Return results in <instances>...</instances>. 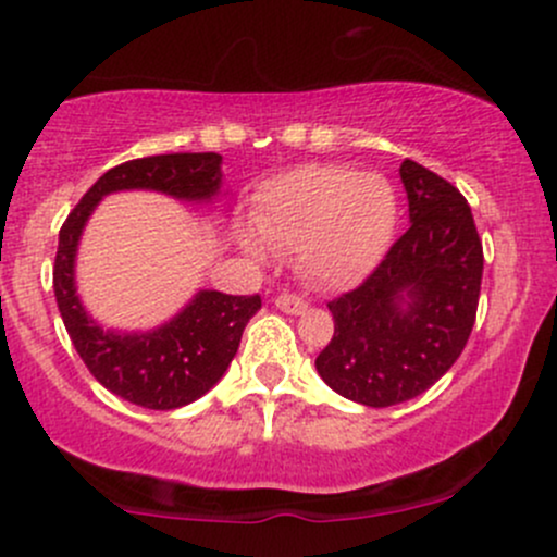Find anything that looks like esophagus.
Here are the masks:
<instances>
[{"label": "esophagus", "mask_w": 557, "mask_h": 557, "mask_svg": "<svg viewBox=\"0 0 557 557\" xmlns=\"http://www.w3.org/2000/svg\"><path fill=\"white\" fill-rule=\"evenodd\" d=\"M274 307L283 309V312H288V314H301L304 309H307V301L294 294H280V296H274Z\"/></svg>", "instance_id": "34e87169"}]
</instances>
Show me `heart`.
<instances>
[{
    "instance_id": "obj_1",
    "label": "heart",
    "mask_w": 557,
    "mask_h": 557,
    "mask_svg": "<svg viewBox=\"0 0 557 557\" xmlns=\"http://www.w3.org/2000/svg\"><path fill=\"white\" fill-rule=\"evenodd\" d=\"M397 202L389 181L344 165H304L263 186L256 232L277 253H296L304 277L320 288H347L366 277L389 245ZM245 250L267 259L253 237Z\"/></svg>"
}]
</instances>
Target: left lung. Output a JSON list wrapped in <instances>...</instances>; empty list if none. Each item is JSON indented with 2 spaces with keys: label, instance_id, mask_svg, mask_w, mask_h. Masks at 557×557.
I'll return each mask as SVG.
<instances>
[{
  "label": "left lung",
  "instance_id": "left-lung-1",
  "mask_svg": "<svg viewBox=\"0 0 557 557\" xmlns=\"http://www.w3.org/2000/svg\"><path fill=\"white\" fill-rule=\"evenodd\" d=\"M408 232L349 294L327 304L333 336L314 366L347 400L406 403L459 360L478 314L483 243L461 191L406 160Z\"/></svg>",
  "mask_w": 557,
  "mask_h": 557
}]
</instances>
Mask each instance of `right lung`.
<instances>
[{"instance_id": "1", "label": "right lung", "mask_w": 557, "mask_h": 557, "mask_svg": "<svg viewBox=\"0 0 557 557\" xmlns=\"http://www.w3.org/2000/svg\"><path fill=\"white\" fill-rule=\"evenodd\" d=\"M151 189L186 202H210L221 189V154H157L111 168L87 189L58 234L52 288L63 325L87 371L122 400L173 411L202 397L230 368L261 296L200 290L171 323L146 333L103 331L82 307L74 259L87 219L111 191Z\"/></svg>"}]
</instances>
